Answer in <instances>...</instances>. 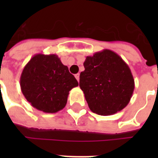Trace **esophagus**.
<instances>
[{"instance_id":"esophagus-1","label":"esophagus","mask_w":158,"mask_h":158,"mask_svg":"<svg viewBox=\"0 0 158 158\" xmlns=\"http://www.w3.org/2000/svg\"><path fill=\"white\" fill-rule=\"evenodd\" d=\"M74 76H75V78H76L77 80L79 81V74H76L75 75H74Z\"/></svg>"}]
</instances>
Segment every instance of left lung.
I'll use <instances>...</instances> for the list:
<instances>
[{"instance_id":"8db88e82","label":"left lung","mask_w":158,"mask_h":158,"mask_svg":"<svg viewBox=\"0 0 158 158\" xmlns=\"http://www.w3.org/2000/svg\"><path fill=\"white\" fill-rule=\"evenodd\" d=\"M79 75L89 109L101 115H110L129 104L135 89L130 67L112 51L104 49L87 56Z\"/></svg>"}]
</instances>
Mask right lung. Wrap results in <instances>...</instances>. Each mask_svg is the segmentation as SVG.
<instances>
[{
	"mask_svg": "<svg viewBox=\"0 0 158 158\" xmlns=\"http://www.w3.org/2000/svg\"><path fill=\"white\" fill-rule=\"evenodd\" d=\"M20 88L26 100L36 109L56 113L67 103L69 92L79 85L57 55H34L20 76Z\"/></svg>",
	"mask_w": 158,
	"mask_h": 158,
	"instance_id": "obj_1",
	"label": "right lung"
}]
</instances>
